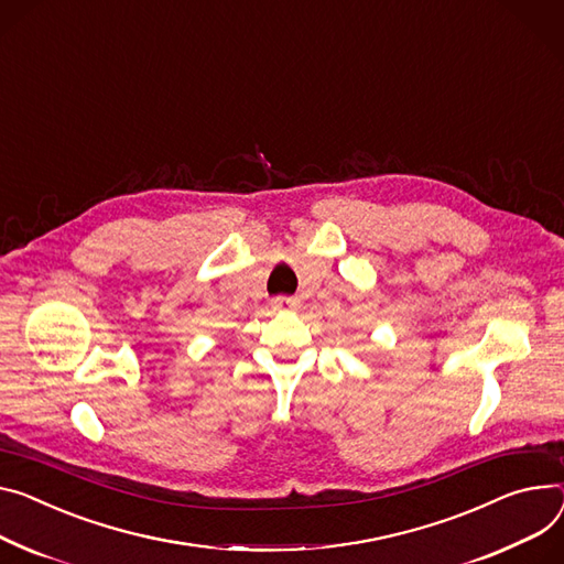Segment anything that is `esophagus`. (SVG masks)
<instances>
[{"label": "esophagus", "instance_id": "34e87169", "mask_svg": "<svg viewBox=\"0 0 564 564\" xmlns=\"http://www.w3.org/2000/svg\"><path fill=\"white\" fill-rule=\"evenodd\" d=\"M273 307L280 312H295L300 307V300L291 297V295H278V297H273Z\"/></svg>", "mask_w": 564, "mask_h": 564}]
</instances>
